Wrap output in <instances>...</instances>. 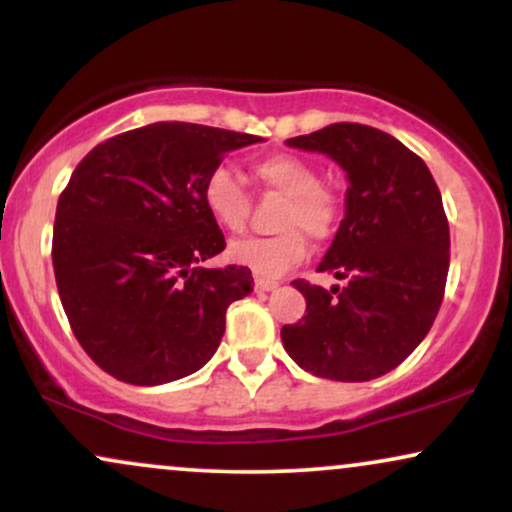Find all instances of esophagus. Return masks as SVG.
<instances>
[{"label":"esophagus","instance_id":"obj_1","mask_svg":"<svg viewBox=\"0 0 512 512\" xmlns=\"http://www.w3.org/2000/svg\"><path fill=\"white\" fill-rule=\"evenodd\" d=\"M279 289V281H269V279H255V291L267 293Z\"/></svg>","mask_w":512,"mask_h":512}]
</instances>
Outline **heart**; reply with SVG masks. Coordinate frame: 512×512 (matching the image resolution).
<instances>
[{"label": "heart", "mask_w": 512, "mask_h": 512, "mask_svg": "<svg viewBox=\"0 0 512 512\" xmlns=\"http://www.w3.org/2000/svg\"><path fill=\"white\" fill-rule=\"evenodd\" d=\"M264 192L286 197L276 214V236L236 240L228 248L231 262L257 276H281L308 257V238L330 240L339 223L337 197L320 185V173L296 154H272L250 166ZM202 204L216 226L240 233L250 216V195L228 168L209 170L202 182Z\"/></svg>", "instance_id": "1"}]
</instances>
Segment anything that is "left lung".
<instances>
[{"mask_svg":"<svg viewBox=\"0 0 512 512\" xmlns=\"http://www.w3.org/2000/svg\"><path fill=\"white\" fill-rule=\"evenodd\" d=\"M346 170V214L320 272L332 291L296 279L305 315L281 327L286 354L317 378L366 383L395 370L431 330L450 267V228L431 170L392 134L337 122L286 139Z\"/></svg>","mask_w":512,"mask_h":512,"instance_id":"left-lung-1","label":"left lung"}]
</instances>
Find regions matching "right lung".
Here are the masks:
<instances>
[{
	"instance_id": "add662e5",
	"label": "right lung",
	"mask_w": 512,
	"mask_h": 512,
	"mask_svg": "<svg viewBox=\"0 0 512 512\" xmlns=\"http://www.w3.org/2000/svg\"><path fill=\"white\" fill-rule=\"evenodd\" d=\"M257 142L154 122L105 139L76 166L57 202L52 267L74 337L105 373L163 385L219 349L228 305L252 291V272L199 267L226 248L202 182L226 151Z\"/></svg>"
}]
</instances>
